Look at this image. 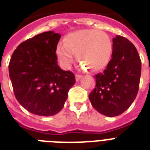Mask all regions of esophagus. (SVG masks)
Instances as JSON below:
<instances>
[{"mask_svg":"<svg viewBox=\"0 0 150 150\" xmlns=\"http://www.w3.org/2000/svg\"><path fill=\"white\" fill-rule=\"evenodd\" d=\"M82 78V76L81 75H75V79H76V81H79Z\"/></svg>","mask_w":150,"mask_h":150,"instance_id":"34e87169","label":"esophagus"}]
</instances>
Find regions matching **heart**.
I'll list each match as a JSON object with an SVG mask.
<instances>
[{
    "instance_id": "obj_1",
    "label": "heart",
    "mask_w": 150,
    "mask_h": 150,
    "mask_svg": "<svg viewBox=\"0 0 150 150\" xmlns=\"http://www.w3.org/2000/svg\"><path fill=\"white\" fill-rule=\"evenodd\" d=\"M112 42L109 36L101 30L81 29L66 35L64 43L57 47L56 54L62 67L70 68L75 61L92 71H98L107 67L112 55Z\"/></svg>"
}]
</instances>
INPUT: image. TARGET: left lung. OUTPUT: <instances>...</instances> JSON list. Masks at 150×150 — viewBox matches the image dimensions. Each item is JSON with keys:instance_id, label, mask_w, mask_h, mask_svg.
I'll return each instance as SVG.
<instances>
[{"instance_id": "left-lung-1", "label": "left lung", "mask_w": 150, "mask_h": 150, "mask_svg": "<svg viewBox=\"0 0 150 150\" xmlns=\"http://www.w3.org/2000/svg\"><path fill=\"white\" fill-rule=\"evenodd\" d=\"M142 63L136 48L128 39H113L112 58L96 77V87L89 93L92 106L107 117L120 115L137 96Z\"/></svg>"}]
</instances>
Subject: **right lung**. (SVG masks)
<instances>
[{
    "mask_svg": "<svg viewBox=\"0 0 150 150\" xmlns=\"http://www.w3.org/2000/svg\"><path fill=\"white\" fill-rule=\"evenodd\" d=\"M61 35L53 31L22 42L13 52L8 70L15 98L32 114L52 116L61 111L75 75L57 65Z\"/></svg>",
    "mask_w": 150,
    "mask_h": 150,
    "instance_id": "add662e5",
    "label": "right lung"
}]
</instances>
